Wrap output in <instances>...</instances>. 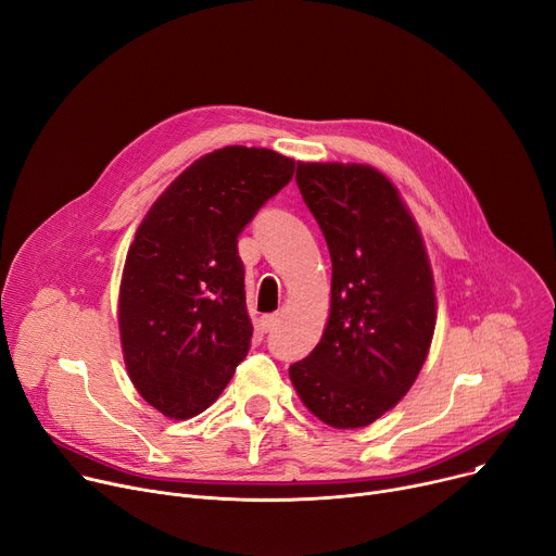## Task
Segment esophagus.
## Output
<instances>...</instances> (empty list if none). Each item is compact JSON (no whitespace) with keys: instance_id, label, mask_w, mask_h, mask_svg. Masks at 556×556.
<instances>
[{"instance_id":"1","label":"esophagus","mask_w":556,"mask_h":556,"mask_svg":"<svg viewBox=\"0 0 556 556\" xmlns=\"http://www.w3.org/2000/svg\"><path fill=\"white\" fill-rule=\"evenodd\" d=\"M278 320H280L278 314H263V316H260V328H263L265 332H269V330L276 328Z\"/></svg>"}]
</instances>
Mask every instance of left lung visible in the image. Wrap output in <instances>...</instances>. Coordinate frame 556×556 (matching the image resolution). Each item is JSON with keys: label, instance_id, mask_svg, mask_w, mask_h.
Wrapping results in <instances>:
<instances>
[{"label": "left lung", "instance_id": "1", "mask_svg": "<svg viewBox=\"0 0 556 556\" xmlns=\"http://www.w3.org/2000/svg\"><path fill=\"white\" fill-rule=\"evenodd\" d=\"M296 184L332 257L330 318L289 377L334 429H362L415 383L435 332V285L400 190L364 163H301Z\"/></svg>", "mask_w": 556, "mask_h": 556}]
</instances>
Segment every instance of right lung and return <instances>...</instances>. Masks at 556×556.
Segmentation results:
<instances>
[{
	"label": "right lung",
	"instance_id": "add662e5",
	"mask_svg": "<svg viewBox=\"0 0 556 556\" xmlns=\"http://www.w3.org/2000/svg\"><path fill=\"white\" fill-rule=\"evenodd\" d=\"M296 161L226 146L188 166L129 244L118 330L129 379L170 419L206 410L251 348L238 236L289 184Z\"/></svg>",
	"mask_w": 556,
	"mask_h": 556
}]
</instances>
